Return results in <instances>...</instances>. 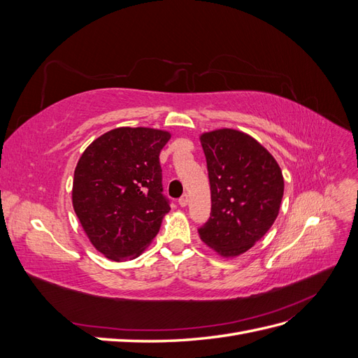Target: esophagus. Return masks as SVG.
I'll return each mask as SVG.
<instances>
[{
    "label": "esophagus",
    "mask_w": 358,
    "mask_h": 358,
    "mask_svg": "<svg viewBox=\"0 0 358 358\" xmlns=\"http://www.w3.org/2000/svg\"><path fill=\"white\" fill-rule=\"evenodd\" d=\"M188 201H189V196H188V194H183V196L178 200V203L182 206V208H185V206L188 204Z\"/></svg>",
    "instance_id": "1"
}]
</instances>
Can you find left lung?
<instances>
[{
  "mask_svg": "<svg viewBox=\"0 0 358 358\" xmlns=\"http://www.w3.org/2000/svg\"><path fill=\"white\" fill-rule=\"evenodd\" d=\"M212 209L199 234L222 257L246 252L279 213L284 178L276 159L255 138L236 129L204 133Z\"/></svg>",
  "mask_w": 358,
  "mask_h": 358,
  "instance_id": "1",
  "label": "left lung"
}]
</instances>
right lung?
I'll use <instances>...</instances> for the list:
<instances>
[{
  "label": "right lung",
  "mask_w": 358,
  "mask_h": 358,
  "mask_svg": "<svg viewBox=\"0 0 358 358\" xmlns=\"http://www.w3.org/2000/svg\"><path fill=\"white\" fill-rule=\"evenodd\" d=\"M169 138L154 128H115L94 140L76 166L74 212L91 243L113 262L142 254L170 210L159 166Z\"/></svg>",
  "instance_id": "1"
}]
</instances>
